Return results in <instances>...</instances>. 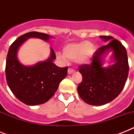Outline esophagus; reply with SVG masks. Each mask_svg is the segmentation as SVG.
I'll use <instances>...</instances> for the list:
<instances>
[{"label": "esophagus", "mask_w": 134, "mask_h": 134, "mask_svg": "<svg viewBox=\"0 0 134 134\" xmlns=\"http://www.w3.org/2000/svg\"><path fill=\"white\" fill-rule=\"evenodd\" d=\"M74 71H74V69H70V68H69V69H68V74H73Z\"/></svg>", "instance_id": "esophagus-1"}]
</instances>
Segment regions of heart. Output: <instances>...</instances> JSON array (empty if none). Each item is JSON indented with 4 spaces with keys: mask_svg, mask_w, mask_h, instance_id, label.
Returning a JSON list of instances; mask_svg holds the SVG:
<instances>
[{
    "mask_svg": "<svg viewBox=\"0 0 134 134\" xmlns=\"http://www.w3.org/2000/svg\"><path fill=\"white\" fill-rule=\"evenodd\" d=\"M94 52V45L90 42H82L71 43L64 46L63 55L58 54V59L65 61L76 60L79 64H88L91 60Z\"/></svg>",
    "mask_w": 134,
    "mask_h": 134,
    "instance_id": "1",
    "label": "heart"
}]
</instances>
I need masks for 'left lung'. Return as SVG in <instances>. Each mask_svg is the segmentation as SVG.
<instances>
[{
	"instance_id": "left-lung-1",
	"label": "left lung",
	"mask_w": 134,
	"mask_h": 134,
	"mask_svg": "<svg viewBox=\"0 0 134 134\" xmlns=\"http://www.w3.org/2000/svg\"><path fill=\"white\" fill-rule=\"evenodd\" d=\"M106 46L96 51L90 64L79 67L82 81L78 86V92L84 102L90 105L99 106L107 104L120 94L127 81L129 74V63L126 48L120 41L111 36L102 35ZM114 51L116 63L108 68L102 67L101 57L107 50Z\"/></svg>"
}]
</instances>
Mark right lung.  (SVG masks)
I'll use <instances>...</instances> for the list:
<instances>
[{"label":"right lung","instance_id":"1","mask_svg":"<svg viewBox=\"0 0 134 134\" xmlns=\"http://www.w3.org/2000/svg\"><path fill=\"white\" fill-rule=\"evenodd\" d=\"M50 37L35 31L27 32L19 37L9 46L5 66L7 85L16 97L27 105H39L48 101L67 74L68 67H59L53 63L55 54L51 48L50 58L34 66L26 67L18 60V48L27 39L37 37L48 41Z\"/></svg>","mask_w":134,"mask_h":134}]
</instances>
